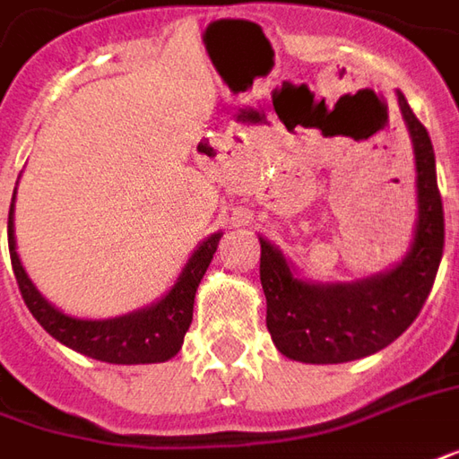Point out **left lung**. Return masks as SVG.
I'll return each mask as SVG.
<instances>
[{
    "mask_svg": "<svg viewBox=\"0 0 459 459\" xmlns=\"http://www.w3.org/2000/svg\"><path fill=\"white\" fill-rule=\"evenodd\" d=\"M417 165L414 241L394 269L349 283L299 279L276 246L261 241V286L266 326L283 357L307 364H342L392 344L417 319L437 276L445 246V213L435 151L425 125L397 92Z\"/></svg>",
    "mask_w": 459,
    "mask_h": 459,
    "instance_id": "8db88e82",
    "label": "left lung"
}]
</instances>
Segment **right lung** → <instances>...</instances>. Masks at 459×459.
<instances>
[{
  "label": "right lung",
  "mask_w": 459,
  "mask_h": 459,
  "mask_svg": "<svg viewBox=\"0 0 459 459\" xmlns=\"http://www.w3.org/2000/svg\"><path fill=\"white\" fill-rule=\"evenodd\" d=\"M17 193V188H14ZM9 255L12 269L20 283L22 299L32 316L45 329L47 334L55 336L59 344L74 349L85 357H92L108 364H155L176 357L183 347V336L188 332L193 321V301L198 283L204 279L211 258L216 254L218 241L223 233L208 236L188 258L183 266L173 289L155 301L152 307L138 308L133 314L115 316V319H77L65 311L55 308L45 296L37 291V286L30 281L27 271L22 266L14 241V198L9 205Z\"/></svg>",
  "instance_id": "add662e5"
}]
</instances>
